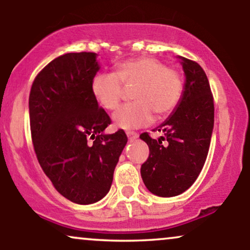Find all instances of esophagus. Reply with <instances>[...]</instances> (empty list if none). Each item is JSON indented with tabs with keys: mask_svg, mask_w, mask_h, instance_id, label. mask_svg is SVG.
I'll use <instances>...</instances> for the list:
<instances>
[{
	"mask_svg": "<svg viewBox=\"0 0 250 250\" xmlns=\"http://www.w3.org/2000/svg\"><path fill=\"white\" fill-rule=\"evenodd\" d=\"M127 136L130 141H133V140H136L139 137V134L134 133V131H127Z\"/></svg>",
	"mask_w": 250,
	"mask_h": 250,
	"instance_id": "obj_1",
	"label": "esophagus"
}]
</instances>
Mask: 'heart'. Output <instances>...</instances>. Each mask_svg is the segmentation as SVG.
<instances>
[{
  "mask_svg": "<svg viewBox=\"0 0 250 250\" xmlns=\"http://www.w3.org/2000/svg\"><path fill=\"white\" fill-rule=\"evenodd\" d=\"M135 87V102L123 105L113 115L116 127L137 129L168 116L179 105L183 94L182 75L161 60L136 57L115 65L114 74H96L91 80V94L101 107L115 110L125 97V87Z\"/></svg>",
  "mask_w": 250,
  "mask_h": 250,
  "instance_id": "1",
  "label": "heart"
}]
</instances>
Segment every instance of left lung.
Returning a JSON list of instances; mask_svg holds the SVG:
<instances>
[{
    "mask_svg": "<svg viewBox=\"0 0 250 250\" xmlns=\"http://www.w3.org/2000/svg\"><path fill=\"white\" fill-rule=\"evenodd\" d=\"M186 82L181 101L156 130L165 137L140 135L149 147L141 176L150 193L161 197L182 194L196 181L207 159L214 128V101L205 70L179 56Z\"/></svg>",
    "mask_w": 250,
    "mask_h": 250,
    "instance_id": "obj_1",
    "label": "left lung"
}]
</instances>
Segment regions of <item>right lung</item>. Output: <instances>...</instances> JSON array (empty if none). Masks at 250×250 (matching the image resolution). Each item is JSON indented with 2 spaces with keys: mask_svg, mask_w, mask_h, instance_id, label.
Here are the masks:
<instances>
[{
  "mask_svg": "<svg viewBox=\"0 0 250 250\" xmlns=\"http://www.w3.org/2000/svg\"><path fill=\"white\" fill-rule=\"evenodd\" d=\"M95 53H68L34 80L30 131L40 166L62 196L90 205L108 194L127 135L104 134L110 117L91 94L100 70ZM93 139V142L90 140Z\"/></svg>",
  "mask_w": 250,
  "mask_h": 250,
  "instance_id": "add662e5",
  "label": "right lung"
}]
</instances>
